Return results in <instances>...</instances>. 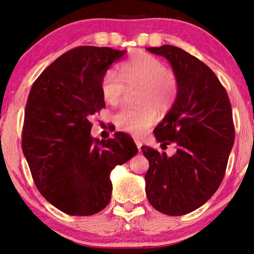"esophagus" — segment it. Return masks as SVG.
Masks as SVG:
<instances>
[{
  "label": "esophagus",
  "instance_id": "esophagus-1",
  "mask_svg": "<svg viewBox=\"0 0 254 254\" xmlns=\"http://www.w3.org/2000/svg\"><path fill=\"white\" fill-rule=\"evenodd\" d=\"M134 141H135V144H136V147H137L138 150H141L142 144H143V142H142L141 138H138V137H134Z\"/></svg>",
  "mask_w": 254,
  "mask_h": 254
}]
</instances>
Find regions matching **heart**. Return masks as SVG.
Returning <instances> with one entry per match:
<instances>
[{
    "mask_svg": "<svg viewBox=\"0 0 254 254\" xmlns=\"http://www.w3.org/2000/svg\"><path fill=\"white\" fill-rule=\"evenodd\" d=\"M138 88L136 103L140 106L124 109L114 117L118 129L141 135L156 121L157 112L168 113L179 92L178 76L171 68L143 52H136L120 67V76L110 70L100 82L104 100L112 106L123 103L126 90Z\"/></svg>",
    "mask_w": 254,
    "mask_h": 254,
    "instance_id": "heart-1",
    "label": "heart"
}]
</instances>
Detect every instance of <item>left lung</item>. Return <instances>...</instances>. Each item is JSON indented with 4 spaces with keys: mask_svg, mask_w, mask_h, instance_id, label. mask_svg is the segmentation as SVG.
I'll use <instances>...</instances> for the list:
<instances>
[{
    "mask_svg": "<svg viewBox=\"0 0 254 254\" xmlns=\"http://www.w3.org/2000/svg\"><path fill=\"white\" fill-rule=\"evenodd\" d=\"M147 50L170 62L179 92L154 130L162 145L176 144V154L141 147L149 161L145 193L156 210L180 216L206 203L223 180L235 141L231 104L216 75L199 59L171 45Z\"/></svg>",
    "mask_w": 254,
    "mask_h": 254,
    "instance_id": "8db88e82",
    "label": "left lung"
}]
</instances>
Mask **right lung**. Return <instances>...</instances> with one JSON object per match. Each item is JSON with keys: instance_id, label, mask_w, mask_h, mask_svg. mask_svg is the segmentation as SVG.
Masks as SVG:
<instances>
[{"instance_id": "1", "label": "right lung", "mask_w": 254, "mask_h": 254, "mask_svg": "<svg viewBox=\"0 0 254 254\" xmlns=\"http://www.w3.org/2000/svg\"><path fill=\"white\" fill-rule=\"evenodd\" d=\"M126 51L82 46L62 54L33 83L22 147L34 184L55 208L90 216L111 200L110 173L137 154L131 137L91 136L90 119L105 107L100 82Z\"/></svg>"}]
</instances>
